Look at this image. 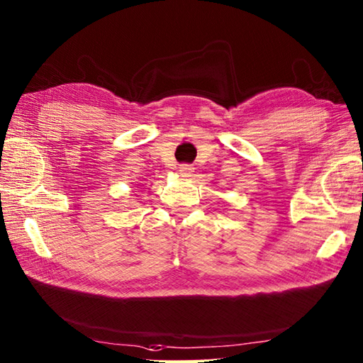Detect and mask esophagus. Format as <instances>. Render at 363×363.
<instances>
[{"label":"esophagus","mask_w":363,"mask_h":363,"mask_svg":"<svg viewBox=\"0 0 363 363\" xmlns=\"http://www.w3.org/2000/svg\"><path fill=\"white\" fill-rule=\"evenodd\" d=\"M194 169L195 168L192 167V164H181V167H179V174L182 177H192Z\"/></svg>","instance_id":"34e87169"}]
</instances>
